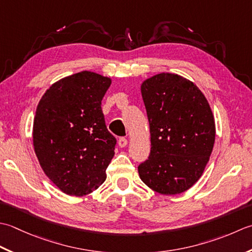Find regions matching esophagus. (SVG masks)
Instances as JSON below:
<instances>
[{
    "label": "esophagus",
    "mask_w": 252,
    "mask_h": 252,
    "mask_svg": "<svg viewBox=\"0 0 252 252\" xmlns=\"http://www.w3.org/2000/svg\"><path fill=\"white\" fill-rule=\"evenodd\" d=\"M127 139L126 138H124V137H122V138H120L119 139V146L121 147V148H124V147H126L127 146Z\"/></svg>",
    "instance_id": "1"
}]
</instances>
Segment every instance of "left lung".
Returning <instances> with one entry per match:
<instances>
[{
	"mask_svg": "<svg viewBox=\"0 0 252 252\" xmlns=\"http://www.w3.org/2000/svg\"><path fill=\"white\" fill-rule=\"evenodd\" d=\"M141 94L150 125L151 150L138 172L161 194L186 191L202 175L215 140L207 99L191 81L162 73L143 81Z\"/></svg>",
	"mask_w": 252,
	"mask_h": 252,
	"instance_id": "obj_1",
	"label": "left lung"
}]
</instances>
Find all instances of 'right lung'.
I'll return each instance as SVG.
<instances>
[{"label":"right lung","instance_id":"1","mask_svg":"<svg viewBox=\"0 0 252 252\" xmlns=\"http://www.w3.org/2000/svg\"><path fill=\"white\" fill-rule=\"evenodd\" d=\"M110 85L107 77L80 71L51 86L35 111V156L45 175L69 196L99 188L114 157L116 138L101 109Z\"/></svg>","mask_w":252,"mask_h":252}]
</instances>
